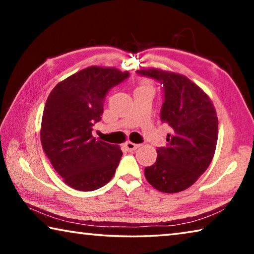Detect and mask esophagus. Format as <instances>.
Instances as JSON below:
<instances>
[{"label":"esophagus","mask_w":254,"mask_h":254,"mask_svg":"<svg viewBox=\"0 0 254 254\" xmlns=\"http://www.w3.org/2000/svg\"><path fill=\"white\" fill-rule=\"evenodd\" d=\"M124 147H126L127 150H128V151H133V150L139 148V144H135V143L131 142V141H127V142L124 143Z\"/></svg>","instance_id":"1"}]
</instances>
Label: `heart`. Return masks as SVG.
I'll return each instance as SVG.
<instances>
[{
  "instance_id": "b5f03b06",
  "label": "heart",
  "mask_w": 254,
  "mask_h": 254,
  "mask_svg": "<svg viewBox=\"0 0 254 254\" xmlns=\"http://www.w3.org/2000/svg\"><path fill=\"white\" fill-rule=\"evenodd\" d=\"M137 88H151L152 89V85L150 84L149 81H143V83L141 84Z\"/></svg>"
}]
</instances>
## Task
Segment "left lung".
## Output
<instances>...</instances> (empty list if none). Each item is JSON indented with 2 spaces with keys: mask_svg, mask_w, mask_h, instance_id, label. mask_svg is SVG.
I'll return each instance as SVG.
<instances>
[{
  "mask_svg": "<svg viewBox=\"0 0 254 254\" xmlns=\"http://www.w3.org/2000/svg\"><path fill=\"white\" fill-rule=\"evenodd\" d=\"M139 75L160 81L165 91L161 122L173 130L166 147L157 149V160L144 176L157 190L173 194L195 184L213 160L218 120L212 101L186 76L159 68H140Z\"/></svg>",
  "mask_w": 254,
  "mask_h": 254,
  "instance_id": "1",
  "label": "left lung"
}]
</instances>
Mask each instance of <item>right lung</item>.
Here are the masks:
<instances>
[{
    "mask_svg": "<svg viewBox=\"0 0 254 254\" xmlns=\"http://www.w3.org/2000/svg\"><path fill=\"white\" fill-rule=\"evenodd\" d=\"M128 75L114 67L91 66L59 81L47 98L40 128L42 149L71 188L92 191L113 178L121 148L96 140L92 130L101 121L109 89Z\"/></svg>",
    "mask_w": 254,
    "mask_h": 254,
    "instance_id": "obj_1",
    "label": "right lung"
}]
</instances>
